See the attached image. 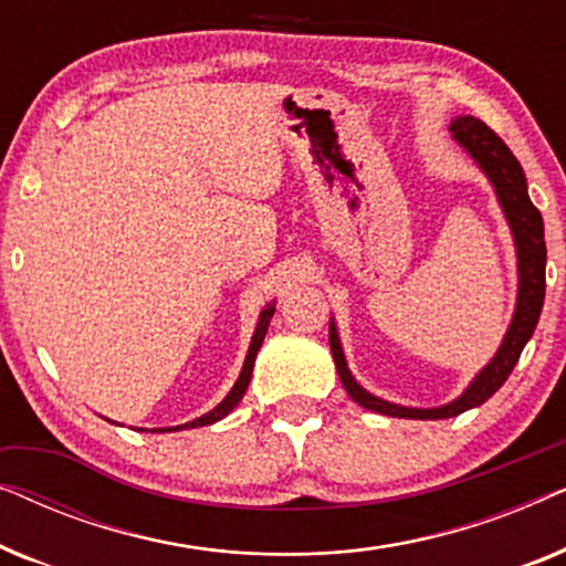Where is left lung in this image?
Returning a JSON list of instances; mask_svg holds the SVG:
<instances>
[{
	"instance_id": "obj_1",
	"label": "left lung",
	"mask_w": 566,
	"mask_h": 566,
	"mask_svg": "<svg viewBox=\"0 0 566 566\" xmlns=\"http://www.w3.org/2000/svg\"><path fill=\"white\" fill-rule=\"evenodd\" d=\"M451 134L463 149L471 154V159L482 167V172L490 177L497 200L505 211V219L513 229L515 250H517V304L513 322H510L507 335L502 339L500 350L494 358L479 370V376L469 384V389L453 399L451 405L432 407V409H415L391 405L368 394L363 386L355 381L350 368L345 363L343 345H339L335 322H329V347L332 358H335L339 381H343L345 391L350 394L353 401L360 407L370 409V412L389 415V417H405V420H446V417H455L467 412L471 407L484 405L507 376L513 374L517 358H521L523 347L533 337L536 329L541 308H544L546 296V242H544V219L541 211L531 203L528 198V182H525L521 161L513 157L507 144L494 134V130L471 115H461L451 123Z\"/></svg>"
}]
</instances>
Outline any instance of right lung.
Here are the masks:
<instances>
[{
    "label": "right lung",
    "instance_id": "add662e5",
    "mask_svg": "<svg viewBox=\"0 0 566 566\" xmlns=\"http://www.w3.org/2000/svg\"><path fill=\"white\" fill-rule=\"evenodd\" d=\"M273 312H275V301H270V304H268L265 308H262L260 322H258V329H254L252 343H250V350H247V358H244L242 374H239L237 384H234V389H231V391L227 394V399H223L219 407H213L211 412H208V415L198 417V420L185 422V424H177V428H159L157 432H172V430H188V428H203V424H213V422L223 420V417H227V415L231 412V409H234V407L239 405V399L244 397L247 386H250L252 368H254V358H258V350L262 347V339H265V332H268V324H270V319H273Z\"/></svg>",
    "mask_w": 566,
    "mask_h": 566
}]
</instances>
